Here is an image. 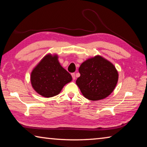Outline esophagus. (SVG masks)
I'll list each match as a JSON object with an SVG mask.
<instances>
[{
  "instance_id": "obj_1",
  "label": "esophagus",
  "mask_w": 147,
  "mask_h": 147,
  "mask_svg": "<svg viewBox=\"0 0 147 147\" xmlns=\"http://www.w3.org/2000/svg\"><path fill=\"white\" fill-rule=\"evenodd\" d=\"M71 76H72V78H73V80H75L76 78V76H75V73H71Z\"/></svg>"
}]
</instances>
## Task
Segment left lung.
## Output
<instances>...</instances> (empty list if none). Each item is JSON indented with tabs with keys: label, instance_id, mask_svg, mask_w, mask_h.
I'll return each instance as SVG.
<instances>
[{
	"label": "left lung",
	"instance_id": "1",
	"mask_svg": "<svg viewBox=\"0 0 147 147\" xmlns=\"http://www.w3.org/2000/svg\"><path fill=\"white\" fill-rule=\"evenodd\" d=\"M80 76L76 83L83 95L91 100H98L109 95L118 81L113 65L100 56L88 59L79 68Z\"/></svg>",
	"mask_w": 147,
	"mask_h": 147
}]
</instances>
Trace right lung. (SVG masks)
Listing matches in <instances>:
<instances>
[{
  "mask_svg": "<svg viewBox=\"0 0 147 147\" xmlns=\"http://www.w3.org/2000/svg\"><path fill=\"white\" fill-rule=\"evenodd\" d=\"M71 80V75L60 65L57 56L44 57L31 73L32 87L44 97L57 95Z\"/></svg>",
  "mask_w": 147,
  "mask_h": 147,
  "instance_id": "obj_1",
  "label": "right lung"
}]
</instances>
